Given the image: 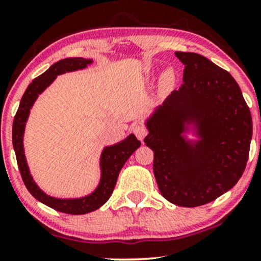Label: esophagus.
Masks as SVG:
<instances>
[{"label":"esophagus","instance_id":"esophagus-1","mask_svg":"<svg viewBox=\"0 0 261 261\" xmlns=\"http://www.w3.org/2000/svg\"><path fill=\"white\" fill-rule=\"evenodd\" d=\"M133 133L136 135V137L139 139L140 141H142L143 139H145L146 136H147L148 134V128L145 126V125L142 124H137L135 125V126L133 127Z\"/></svg>","mask_w":261,"mask_h":261}]
</instances>
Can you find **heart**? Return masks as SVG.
<instances>
[{"label":"heart","mask_w":261,"mask_h":261,"mask_svg":"<svg viewBox=\"0 0 261 261\" xmlns=\"http://www.w3.org/2000/svg\"><path fill=\"white\" fill-rule=\"evenodd\" d=\"M170 80H172V74L168 72L166 74V81H170Z\"/></svg>","instance_id":"1"}]
</instances>
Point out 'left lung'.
Instances as JSON below:
<instances>
[{
	"mask_svg": "<svg viewBox=\"0 0 261 261\" xmlns=\"http://www.w3.org/2000/svg\"><path fill=\"white\" fill-rule=\"evenodd\" d=\"M184 65L179 91L149 119L146 146L153 151L161 194L184 207L205 205L237 184L249 157L253 121L241 88L228 71L195 53H175ZM200 128L194 148L180 137L182 122Z\"/></svg>",
	"mask_w": 261,
	"mask_h": 261,
	"instance_id": "obj_1",
	"label": "left lung"
}]
</instances>
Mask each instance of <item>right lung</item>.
Instances as JSON below:
<instances>
[{"instance_id": "obj_1", "label": "right lung", "mask_w": 261, "mask_h": 261, "mask_svg": "<svg viewBox=\"0 0 261 261\" xmlns=\"http://www.w3.org/2000/svg\"><path fill=\"white\" fill-rule=\"evenodd\" d=\"M91 60L83 58H68L60 60V61L50 66L43 74L33 80V82L25 89L22 99H20L19 108H18L16 116L13 120V127H12V141H13V148L16 152V158L19 168L20 175H22L23 182L35 199L43 202L44 205L49 206L56 211L64 212L70 215H85L88 212L94 211L104 205L112 196L114 188H115L116 180H118L119 173L131 154L140 147L141 142L136 139L135 135H130L127 139L118 145L106 147L101 154V180L99 187L94 193L89 196L82 197V199L73 200H61L55 197L47 196L37 187L29 173L28 166H27L24 149H23V133H24V125L28 119L31 108L37 99L38 94L46 88L50 83L55 80L58 74L68 72V71H76L85 68L87 65L91 64Z\"/></svg>"}]
</instances>
